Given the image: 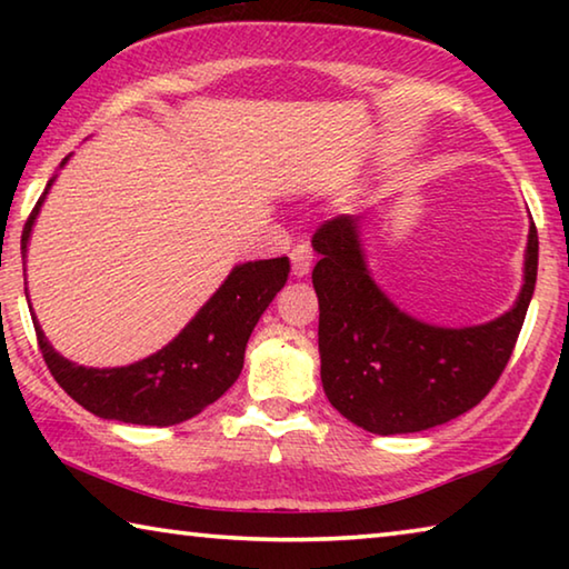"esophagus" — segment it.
<instances>
[{"label": "esophagus", "mask_w": 569, "mask_h": 569, "mask_svg": "<svg viewBox=\"0 0 569 569\" xmlns=\"http://www.w3.org/2000/svg\"><path fill=\"white\" fill-rule=\"evenodd\" d=\"M291 266H293V276L296 278L308 276V271H311V266H313V248L308 246V243L293 246V250H291Z\"/></svg>", "instance_id": "34e87169"}]
</instances>
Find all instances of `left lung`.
Here are the masks:
<instances>
[{
	"label": "left lung",
	"mask_w": 569,
	"mask_h": 569,
	"mask_svg": "<svg viewBox=\"0 0 569 569\" xmlns=\"http://www.w3.org/2000/svg\"><path fill=\"white\" fill-rule=\"evenodd\" d=\"M359 218L326 220L313 233L321 261V383L333 409L373 435H411L457 419L502 377L537 283V228L529 226L525 286L499 319L441 329L399 311L366 268Z\"/></svg>",
	"instance_id": "left-lung-1"
}]
</instances>
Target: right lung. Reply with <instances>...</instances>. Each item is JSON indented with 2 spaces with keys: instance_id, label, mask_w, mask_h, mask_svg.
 I'll list each match as a JSON object with an SVG mask.
<instances>
[{
  "instance_id": "right-lung-1",
  "label": "right lung",
  "mask_w": 569,
  "mask_h": 569,
  "mask_svg": "<svg viewBox=\"0 0 569 569\" xmlns=\"http://www.w3.org/2000/svg\"><path fill=\"white\" fill-rule=\"evenodd\" d=\"M67 158L62 160V166ZM60 166V168H62ZM54 178L47 182L22 230V256ZM291 273L288 258L236 266L186 329L148 359L118 369H88L67 361L34 321L47 369L94 417L142 427H170L203 411L233 387L243 369L246 343L268 303ZM27 291V288H24ZM32 308V306H30Z\"/></svg>"
}]
</instances>
